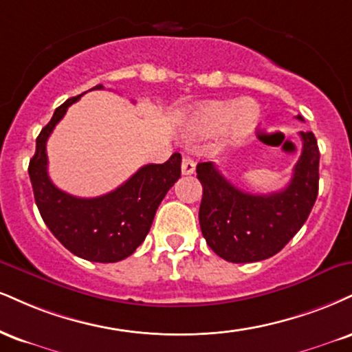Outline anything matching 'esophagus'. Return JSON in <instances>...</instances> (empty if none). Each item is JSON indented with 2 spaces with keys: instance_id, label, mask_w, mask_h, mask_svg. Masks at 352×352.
<instances>
[{
  "instance_id": "obj_1",
  "label": "esophagus",
  "mask_w": 352,
  "mask_h": 352,
  "mask_svg": "<svg viewBox=\"0 0 352 352\" xmlns=\"http://www.w3.org/2000/svg\"><path fill=\"white\" fill-rule=\"evenodd\" d=\"M195 167H197V164L190 157H184V160H182V173L184 175H192V173H195Z\"/></svg>"
}]
</instances>
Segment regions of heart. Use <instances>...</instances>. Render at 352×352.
I'll return each mask as SVG.
<instances>
[{
    "label": "heart",
    "mask_w": 352,
    "mask_h": 352,
    "mask_svg": "<svg viewBox=\"0 0 352 352\" xmlns=\"http://www.w3.org/2000/svg\"><path fill=\"white\" fill-rule=\"evenodd\" d=\"M261 109L252 100H213L198 104L187 118V128L200 138L226 129L232 141H243L259 126Z\"/></svg>",
    "instance_id": "1"
}]
</instances>
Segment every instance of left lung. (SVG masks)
Listing matches in <instances>:
<instances>
[{"label": "left lung", "mask_w": 352, "mask_h": 352, "mask_svg": "<svg viewBox=\"0 0 352 352\" xmlns=\"http://www.w3.org/2000/svg\"><path fill=\"white\" fill-rule=\"evenodd\" d=\"M303 121L302 116H297ZM303 149L290 184L280 192L252 195L224 179L213 162L197 165L201 182L200 228L206 244L234 264L269 259L307 221L318 197L320 151L315 134L300 133Z\"/></svg>", "instance_id": "left-lung-1"}]
</instances>
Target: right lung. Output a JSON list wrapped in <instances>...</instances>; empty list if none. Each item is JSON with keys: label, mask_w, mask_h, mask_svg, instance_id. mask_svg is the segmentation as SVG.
Returning a JSON list of instances; mask_svg holds the SVG:
<instances>
[{"label": "right lung", "mask_w": 352, "mask_h": 352, "mask_svg": "<svg viewBox=\"0 0 352 352\" xmlns=\"http://www.w3.org/2000/svg\"><path fill=\"white\" fill-rule=\"evenodd\" d=\"M96 85L91 90H101ZM82 95L55 109L36 139L29 177L39 213L52 234L75 256L91 262H118L131 256L149 232L160 201L180 179L179 152L164 164H147L116 190L96 198H78L58 190L47 173V146L58 121Z\"/></svg>", "instance_id": "1"}]
</instances>
